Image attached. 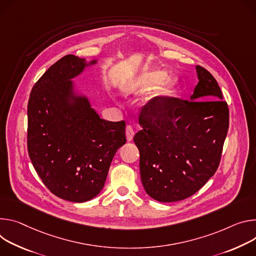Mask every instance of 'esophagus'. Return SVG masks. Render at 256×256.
<instances>
[{
    "label": "esophagus",
    "instance_id": "obj_1",
    "mask_svg": "<svg viewBox=\"0 0 256 256\" xmlns=\"http://www.w3.org/2000/svg\"><path fill=\"white\" fill-rule=\"evenodd\" d=\"M134 137V130L131 126H127L126 127V138L128 141H131Z\"/></svg>",
    "mask_w": 256,
    "mask_h": 256
}]
</instances>
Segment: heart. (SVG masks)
Segmentation results:
<instances>
[{
  "label": "heart",
  "instance_id": "heart-1",
  "mask_svg": "<svg viewBox=\"0 0 256 256\" xmlns=\"http://www.w3.org/2000/svg\"><path fill=\"white\" fill-rule=\"evenodd\" d=\"M174 85V79L166 77L164 71L158 69H144L125 82L123 92L130 94L150 90L144 98L142 104L144 106L152 108L172 90Z\"/></svg>",
  "mask_w": 256,
  "mask_h": 256
}]
</instances>
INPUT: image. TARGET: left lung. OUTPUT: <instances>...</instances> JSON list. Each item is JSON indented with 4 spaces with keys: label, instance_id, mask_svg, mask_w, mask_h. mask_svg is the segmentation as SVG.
<instances>
[{
    "label": "left lung",
    "instance_id": "1",
    "mask_svg": "<svg viewBox=\"0 0 256 256\" xmlns=\"http://www.w3.org/2000/svg\"><path fill=\"white\" fill-rule=\"evenodd\" d=\"M198 83L187 100L164 98L140 112L134 136L146 192L160 202L183 200L218 166L229 129V108L216 80L196 66Z\"/></svg>",
    "mask_w": 256,
    "mask_h": 256
}]
</instances>
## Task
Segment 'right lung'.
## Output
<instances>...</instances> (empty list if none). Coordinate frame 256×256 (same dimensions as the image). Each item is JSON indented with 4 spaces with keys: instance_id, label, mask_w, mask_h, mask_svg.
<instances>
[{
    "instance_id": "1",
    "label": "right lung",
    "mask_w": 256,
    "mask_h": 256,
    "mask_svg": "<svg viewBox=\"0 0 256 256\" xmlns=\"http://www.w3.org/2000/svg\"><path fill=\"white\" fill-rule=\"evenodd\" d=\"M98 60L67 54L34 84L28 100L27 148L52 193L85 202L104 188L116 152L126 144L124 121L100 118L73 79Z\"/></svg>"
}]
</instances>
